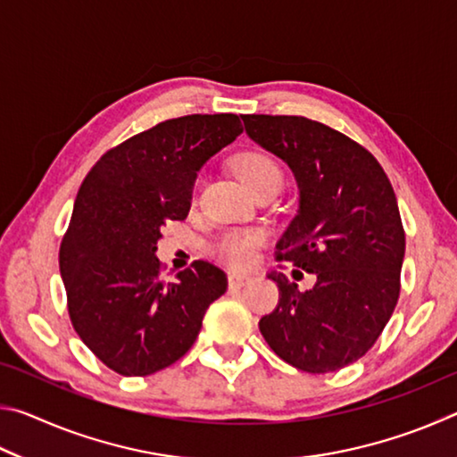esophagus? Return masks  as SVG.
I'll return each instance as SVG.
<instances>
[{"label":"esophagus","instance_id":"34e87169","mask_svg":"<svg viewBox=\"0 0 457 457\" xmlns=\"http://www.w3.org/2000/svg\"><path fill=\"white\" fill-rule=\"evenodd\" d=\"M247 282H250V278L244 276V274H236V272H231V274L228 276V284H229V288H231V290L244 288V286H245Z\"/></svg>","mask_w":457,"mask_h":457}]
</instances>
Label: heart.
Returning <instances> with one entry per match:
<instances>
[{"instance_id": "obj_1", "label": "heart", "mask_w": 457, "mask_h": 457, "mask_svg": "<svg viewBox=\"0 0 457 457\" xmlns=\"http://www.w3.org/2000/svg\"><path fill=\"white\" fill-rule=\"evenodd\" d=\"M234 169L239 179L252 193L262 189L280 187L282 169L270 154L262 151L239 153L234 161ZM264 245V234L258 229L226 231L213 244L215 258L231 268H250L256 262L258 250Z\"/></svg>"}]
</instances>
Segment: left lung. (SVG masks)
Masks as SVG:
<instances>
[{
  "label": "left lung",
  "instance_id": "1",
  "mask_svg": "<svg viewBox=\"0 0 457 457\" xmlns=\"http://www.w3.org/2000/svg\"><path fill=\"white\" fill-rule=\"evenodd\" d=\"M252 141L288 163L296 177V218L276 260L316 276L298 290L282 272L278 306L260 332L278 357L306 373H330L359 361L395 311L405 231L395 191L365 146L306 117L244 114ZM298 272V270H294Z\"/></svg>",
  "mask_w": 457,
  "mask_h": 457
}]
</instances>
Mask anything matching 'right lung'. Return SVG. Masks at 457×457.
I'll list each match as a JSON object with an SVG mask.
<instances>
[{
  "instance_id": "right-lung-1",
  "label": "right lung",
  "mask_w": 457,
  "mask_h": 457,
  "mask_svg": "<svg viewBox=\"0 0 457 457\" xmlns=\"http://www.w3.org/2000/svg\"><path fill=\"white\" fill-rule=\"evenodd\" d=\"M242 130L231 112L159 122L106 151L84 177L60 274L74 330L114 373L145 377L179 361L226 292L223 270L204 260L167 282L154 252L161 228L187 218L199 169Z\"/></svg>"
}]
</instances>
